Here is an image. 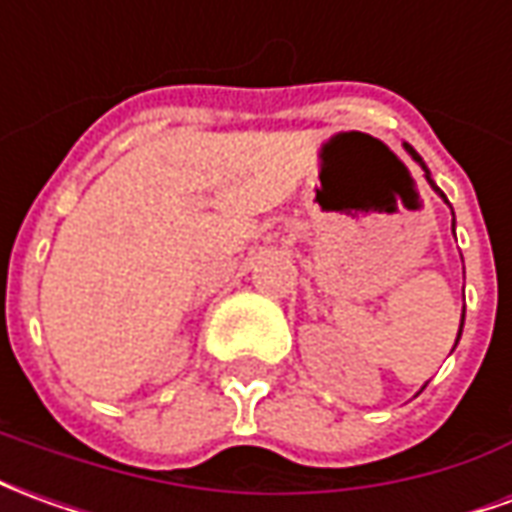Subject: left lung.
<instances>
[{
    "instance_id": "obj_1",
    "label": "left lung",
    "mask_w": 512,
    "mask_h": 512,
    "mask_svg": "<svg viewBox=\"0 0 512 512\" xmlns=\"http://www.w3.org/2000/svg\"><path fill=\"white\" fill-rule=\"evenodd\" d=\"M407 152H410V155H413V160H418V163H421V169L427 171V166H424V160H421V157H418L416 152H413V146H407ZM427 180H430L432 188H435V191H438V194H441V188H438V185H435V182H432L430 171H427ZM441 196H443V194H441ZM443 199H446V196H443ZM452 230H455V224H452ZM463 318H466V310H463ZM460 332H463V321H460ZM460 332H457V341H460Z\"/></svg>"
}]
</instances>
